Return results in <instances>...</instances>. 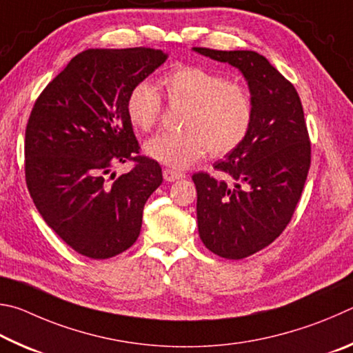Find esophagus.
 Wrapping results in <instances>:
<instances>
[{
    "label": "esophagus",
    "instance_id": "obj_1",
    "mask_svg": "<svg viewBox=\"0 0 353 353\" xmlns=\"http://www.w3.org/2000/svg\"><path fill=\"white\" fill-rule=\"evenodd\" d=\"M163 176L165 181H176V180H181V178H184V175L181 172H176V170H172V169H164L163 170Z\"/></svg>",
    "mask_w": 353,
    "mask_h": 353
}]
</instances>
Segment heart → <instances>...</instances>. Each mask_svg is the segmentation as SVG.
Masks as SVG:
<instances>
[{"label": "heart", "mask_w": 353, "mask_h": 353, "mask_svg": "<svg viewBox=\"0 0 353 353\" xmlns=\"http://www.w3.org/2000/svg\"><path fill=\"white\" fill-rule=\"evenodd\" d=\"M170 105H184L181 132H161L144 144L147 157L186 169L209 153L223 157L242 144L254 119V102L243 83L195 65H180L159 80ZM125 113L132 125L148 132L163 113V101L150 83L130 90Z\"/></svg>", "instance_id": "heart-1"}]
</instances>
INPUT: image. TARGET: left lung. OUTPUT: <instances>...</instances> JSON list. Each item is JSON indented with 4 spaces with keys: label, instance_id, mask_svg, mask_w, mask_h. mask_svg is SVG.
Wrapping results in <instances>:
<instances>
[{
    "label": "left lung",
    "instance_id": "8db88e82",
    "mask_svg": "<svg viewBox=\"0 0 353 353\" xmlns=\"http://www.w3.org/2000/svg\"><path fill=\"white\" fill-rule=\"evenodd\" d=\"M195 52L230 63L248 82L254 119L236 150L214 164L232 180L192 176L201 242L225 259H245L281 236L292 220L310 169L312 148L298 91L254 51Z\"/></svg>",
    "mask_w": 353,
    "mask_h": 353
}]
</instances>
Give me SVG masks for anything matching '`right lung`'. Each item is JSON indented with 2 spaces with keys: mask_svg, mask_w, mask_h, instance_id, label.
<instances>
[{
  "mask_svg": "<svg viewBox=\"0 0 353 353\" xmlns=\"http://www.w3.org/2000/svg\"><path fill=\"white\" fill-rule=\"evenodd\" d=\"M165 59L152 48L86 49L30 111L24 141L29 194L48 226L79 254L110 259L139 237L144 205L163 172L139 154L125 101ZM125 160L134 169L110 183L104 175Z\"/></svg>",
  "mask_w": 353,
  "mask_h": 353,
  "instance_id": "obj_1",
  "label": "right lung"
}]
</instances>
